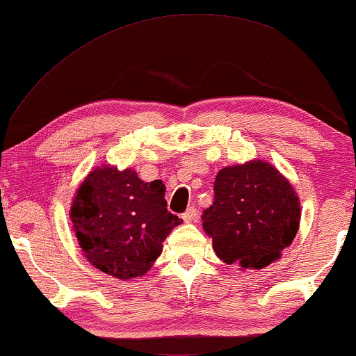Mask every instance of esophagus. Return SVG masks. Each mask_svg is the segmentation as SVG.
Returning a JSON list of instances; mask_svg holds the SVG:
<instances>
[{
	"mask_svg": "<svg viewBox=\"0 0 356 356\" xmlns=\"http://www.w3.org/2000/svg\"><path fill=\"white\" fill-rule=\"evenodd\" d=\"M197 217H199V211H197L195 207H188V209L186 210V213L182 215L184 222H186V223H192V222H195Z\"/></svg>",
	"mask_w": 356,
	"mask_h": 356,
	"instance_id": "1",
	"label": "esophagus"
}]
</instances>
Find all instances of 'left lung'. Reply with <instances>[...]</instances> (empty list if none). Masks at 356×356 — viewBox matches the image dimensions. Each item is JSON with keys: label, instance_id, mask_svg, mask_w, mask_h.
Here are the masks:
<instances>
[{"label": "left lung", "instance_id": "left-lung-1", "mask_svg": "<svg viewBox=\"0 0 356 356\" xmlns=\"http://www.w3.org/2000/svg\"><path fill=\"white\" fill-rule=\"evenodd\" d=\"M215 202L202 227L223 263L263 269L281 258L299 230L300 200L271 163L227 165L215 179Z\"/></svg>", "mask_w": 356, "mask_h": 356}]
</instances>
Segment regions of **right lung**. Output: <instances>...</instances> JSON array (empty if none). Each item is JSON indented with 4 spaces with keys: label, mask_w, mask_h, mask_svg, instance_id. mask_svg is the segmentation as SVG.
Instances as JSON below:
<instances>
[{
    "label": "right lung",
    "mask_w": 356,
    "mask_h": 356,
    "mask_svg": "<svg viewBox=\"0 0 356 356\" xmlns=\"http://www.w3.org/2000/svg\"><path fill=\"white\" fill-rule=\"evenodd\" d=\"M163 181L145 182L134 169L103 164L75 192L70 220L93 268L121 281L141 277L163 253V243L182 223L168 211Z\"/></svg>",
    "instance_id": "right-lung-1"
}]
</instances>
